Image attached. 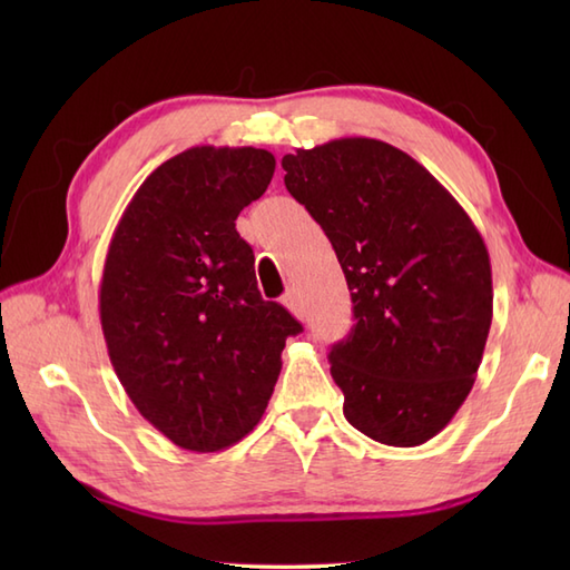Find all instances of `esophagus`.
Returning a JSON list of instances; mask_svg holds the SVG:
<instances>
[{
	"instance_id": "34e87169",
	"label": "esophagus",
	"mask_w": 570,
	"mask_h": 570,
	"mask_svg": "<svg viewBox=\"0 0 570 570\" xmlns=\"http://www.w3.org/2000/svg\"><path fill=\"white\" fill-rule=\"evenodd\" d=\"M284 306L294 313L296 318H304V301H301V294L296 292V288H292V292H288L286 296H284Z\"/></svg>"
}]
</instances>
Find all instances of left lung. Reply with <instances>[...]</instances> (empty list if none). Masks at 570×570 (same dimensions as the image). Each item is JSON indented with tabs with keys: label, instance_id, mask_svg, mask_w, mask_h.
I'll return each mask as SVG.
<instances>
[{
	"label": "left lung",
	"instance_id": "8db88e82",
	"mask_svg": "<svg viewBox=\"0 0 570 570\" xmlns=\"http://www.w3.org/2000/svg\"><path fill=\"white\" fill-rule=\"evenodd\" d=\"M282 166L353 296V331L328 355L345 419L384 445L431 441L463 406L485 353V239L426 168L386 141L333 139Z\"/></svg>",
	"mask_w": 570,
	"mask_h": 570
}]
</instances>
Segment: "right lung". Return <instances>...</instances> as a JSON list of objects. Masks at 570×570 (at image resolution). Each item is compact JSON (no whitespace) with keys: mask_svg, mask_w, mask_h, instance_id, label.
<instances>
[{"mask_svg":"<svg viewBox=\"0 0 570 570\" xmlns=\"http://www.w3.org/2000/svg\"><path fill=\"white\" fill-rule=\"evenodd\" d=\"M274 156L190 147L147 176L115 227L100 323L131 404L168 441L215 453L257 426L301 323L264 301L235 229Z\"/></svg>","mask_w":570,"mask_h":570,"instance_id":"add662e5","label":"right lung"}]
</instances>
